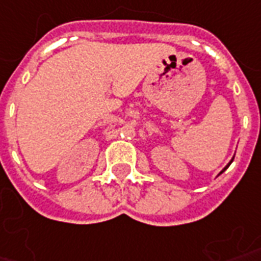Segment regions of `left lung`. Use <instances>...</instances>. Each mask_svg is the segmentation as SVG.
<instances>
[{"instance_id": "1", "label": "left lung", "mask_w": 261, "mask_h": 261, "mask_svg": "<svg viewBox=\"0 0 261 261\" xmlns=\"http://www.w3.org/2000/svg\"><path fill=\"white\" fill-rule=\"evenodd\" d=\"M232 160H233V159H231V162H229V163H228V165H227V166H225V167H224V169H223V170H221V173H223V171H225V170H227V169H228V166H229V165H231V163H232ZM221 173H220V174H221Z\"/></svg>"}]
</instances>
